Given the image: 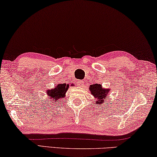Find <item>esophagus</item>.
<instances>
[{
    "label": "esophagus",
    "instance_id": "34e87169",
    "mask_svg": "<svg viewBox=\"0 0 157 157\" xmlns=\"http://www.w3.org/2000/svg\"><path fill=\"white\" fill-rule=\"evenodd\" d=\"M77 85L79 86H84V81L82 80H79L78 82H77Z\"/></svg>",
    "mask_w": 157,
    "mask_h": 157
}]
</instances>
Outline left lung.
I'll return each instance as SVG.
<instances>
[{"mask_svg":"<svg viewBox=\"0 0 157 157\" xmlns=\"http://www.w3.org/2000/svg\"><path fill=\"white\" fill-rule=\"evenodd\" d=\"M89 89H90L91 94H93V96L97 98V101L96 102L97 104L100 105V104L104 103L105 101L108 100V94L110 90L103 88L101 84H92L89 87Z\"/></svg>","mask_w":157,"mask_h":157,"instance_id":"8db88e82","label":"left lung"}]
</instances>
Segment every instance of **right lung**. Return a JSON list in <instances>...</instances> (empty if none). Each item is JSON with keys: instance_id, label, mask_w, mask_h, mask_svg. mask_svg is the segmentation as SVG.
Here are the masks:
<instances>
[{"instance_id": "1", "label": "right lung", "mask_w": 157, "mask_h": 157, "mask_svg": "<svg viewBox=\"0 0 157 157\" xmlns=\"http://www.w3.org/2000/svg\"><path fill=\"white\" fill-rule=\"evenodd\" d=\"M68 86L66 84H59L54 89L47 91V95L49 99L54 102L60 101L62 98H64L66 91L68 90Z\"/></svg>"}]
</instances>
